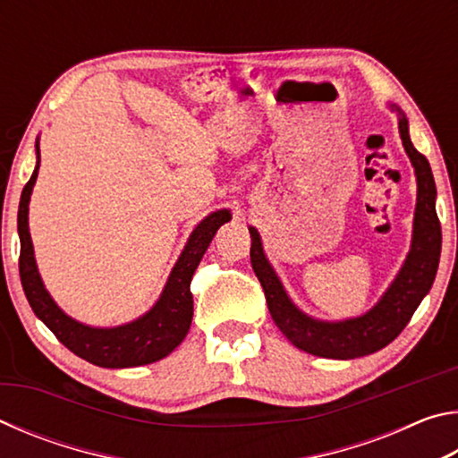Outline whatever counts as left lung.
Listing matches in <instances>:
<instances>
[{
	"mask_svg": "<svg viewBox=\"0 0 458 458\" xmlns=\"http://www.w3.org/2000/svg\"><path fill=\"white\" fill-rule=\"evenodd\" d=\"M398 114V131L404 151L410 157L416 175V210L412 224V242L406 260L398 270L396 278L379 297L377 303L360 317H350L341 321H323L307 315L293 303L284 291L281 278L270 265L259 230H250V262L254 273L265 289L268 311L273 315L276 327L294 347L317 358L329 360H353L379 352L396 339L408 321L412 319L418 305L428 294L434 283L440 260V222L437 216V185H434L428 159L416 151L410 141L408 119L402 108L387 103Z\"/></svg>",
	"mask_w": 458,
	"mask_h": 458,
	"instance_id": "left-lung-1",
	"label": "left lung"
}]
</instances>
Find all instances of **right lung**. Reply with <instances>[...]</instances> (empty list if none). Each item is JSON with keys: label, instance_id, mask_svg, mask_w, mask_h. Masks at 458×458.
<instances>
[{"label": "right lung", "instance_id": "1", "mask_svg": "<svg viewBox=\"0 0 458 458\" xmlns=\"http://www.w3.org/2000/svg\"><path fill=\"white\" fill-rule=\"evenodd\" d=\"M40 169V141L36 139V167L20 198L18 234H20V278L26 299L46 327L79 358L98 368H137L164 360L188 335L193 317L191 276L201 257L222 224L230 222V210H216L201 220L185 242L180 259L167 276L159 299L145 315L117 327H92L66 315L44 286L36 265L34 244L30 236L28 212L30 198Z\"/></svg>", "mask_w": 458, "mask_h": 458}]
</instances>
